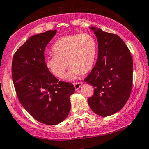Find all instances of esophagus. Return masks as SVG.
Returning a JSON list of instances; mask_svg holds the SVG:
<instances>
[{
    "mask_svg": "<svg viewBox=\"0 0 149 149\" xmlns=\"http://www.w3.org/2000/svg\"><path fill=\"white\" fill-rule=\"evenodd\" d=\"M82 85H83V83H82V82H77V83H73V85H74L76 90H78V89H79L80 87H81Z\"/></svg>",
    "mask_w": 149,
    "mask_h": 149,
    "instance_id": "34e87169",
    "label": "esophagus"
}]
</instances>
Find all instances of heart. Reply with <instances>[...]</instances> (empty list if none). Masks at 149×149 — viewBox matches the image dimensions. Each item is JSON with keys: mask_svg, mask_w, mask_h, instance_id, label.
Instances as JSON below:
<instances>
[{"mask_svg": "<svg viewBox=\"0 0 149 149\" xmlns=\"http://www.w3.org/2000/svg\"><path fill=\"white\" fill-rule=\"evenodd\" d=\"M54 55L46 57V66L54 76L62 78L69 62L71 68L67 78L73 79L80 72L86 73L93 68L97 55V42L88 33L61 37L52 46Z\"/></svg>", "mask_w": 149, "mask_h": 149, "instance_id": "obj_1", "label": "heart"}]
</instances>
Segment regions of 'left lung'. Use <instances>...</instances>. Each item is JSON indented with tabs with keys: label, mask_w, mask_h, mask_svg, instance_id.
<instances>
[{
	"label": "left lung",
	"mask_w": 149,
	"mask_h": 149,
	"mask_svg": "<svg viewBox=\"0 0 149 149\" xmlns=\"http://www.w3.org/2000/svg\"><path fill=\"white\" fill-rule=\"evenodd\" d=\"M98 40L96 65L85 78L93 86L90 107L97 115L109 116L124 107L132 88L133 61L130 51L116 34L92 27Z\"/></svg>",
	"instance_id": "8db88e82"
}]
</instances>
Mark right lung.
<instances>
[{"mask_svg": "<svg viewBox=\"0 0 149 149\" xmlns=\"http://www.w3.org/2000/svg\"><path fill=\"white\" fill-rule=\"evenodd\" d=\"M57 30L30 37L13 56L12 77L20 103L38 122L60 123L71 109L73 85L59 81L47 68L44 51Z\"/></svg>", "mask_w": 149, "mask_h": 149, "instance_id": "1", "label": "right lung"}]
</instances>
